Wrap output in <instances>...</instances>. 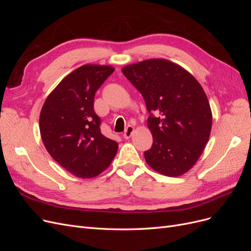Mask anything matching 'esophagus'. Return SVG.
I'll list each match as a JSON object with an SVG mask.
<instances>
[{
	"mask_svg": "<svg viewBox=\"0 0 251 251\" xmlns=\"http://www.w3.org/2000/svg\"><path fill=\"white\" fill-rule=\"evenodd\" d=\"M133 133H134V126H128L126 127V130L125 131V133H124V138L125 139H130L131 136L133 135Z\"/></svg>",
	"mask_w": 251,
	"mask_h": 251,
	"instance_id": "34e87169",
	"label": "esophagus"
}]
</instances>
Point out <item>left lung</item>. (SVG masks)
Instances as JSON below:
<instances>
[{"label":"left lung","instance_id":"left-lung-1","mask_svg":"<svg viewBox=\"0 0 251 251\" xmlns=\"http://www.w3.org/2000/svg\"><path fill=\"white\" fill-rule=\"evenodd\" d=\"M144 98L153 146L144 151L157 173L179 177L198 161L206 146L212 113L202 86L183 67L151 58L121 69Z\"/></svg>","mask_w":251,"mask_h":251}]
</instances>
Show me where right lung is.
<instances>
[{
  "label": "right lung",
  "instance_id": "right-lung-1",
  "mask_svg": "<svg viewBox=\"0 0 251 251\" xmlns=\"http://www.w3.org/2000/svg\"><path fill=\"white\" fill-rule=\"evenodd\" d=\"M115 68L87 64L65 76L45 100L40 132L54 160L81 179L98 176L116 156L118 143L100 132L95 92Z\"/></svg>",
  "mask_w": 251,
  "mask_h": 251
}]
</instances>
